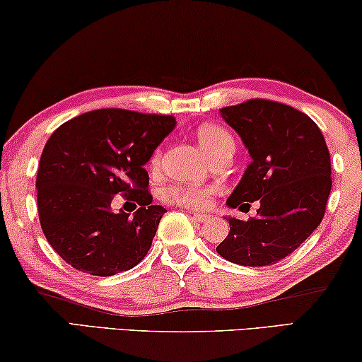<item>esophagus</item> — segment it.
<instances>
[{
  "label": "esophagus",
  "instance_id": "esophagus-1",
  "mask_svg": "<svg viewBox=\"0 0 362 362\" xmlns=\"http://www.w3.org/2000/svg\"><path fill=\"white\" fill-rule=\"evenodd\" d=\"M193 219L198 221V223H206V221H209V216L203 213H193Z\"/></svg>",
  "mask_w": 362,
  "mask_h": 362
}]
</instances>
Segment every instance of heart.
I'll return each mask as SVG.
<instances>
[{"instance_id": "b5f03b06", "label": "heart", "mask_w": 362, "mask_h": 362, "mask_svg": "<svg viewBox=\"0 0 362 362\" xmlns=\"http://www.w3.org/2000/svg\"><path fill=\"white\" fill-rule=\"evenodd\" d=\"M197 138L204 153L208 154L209 159L218 158L221 154H233L235 143L233 134L228 129L214 125V123H206L202 125L197 132ZM160 160V149H156L153 158H151V167H158ZM213 195L211 187L203 185H174L167 188L165 197L180 206L185 208H204L208 206L209 197Z\"/></svg>"}]
</instances>
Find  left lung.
Instances as JSON below:
<instances>
[{
  "label": "left lung",
  "instance_id": "left-lung-1",
  "mask_svg": "<svg viewBox=\"0 0 362 362\" xmlns=\"http://www.w3.org/2000/svg\"><path fill=\"white\" fill-rule=\"evenodd\" d=\"M249 149L252 163L228 198L230 208L260 202L257 218H226L230 230L216 247L228 262L273 265L322 223L332 190V164L317 123L294 107L250 99L221 109Z\"/></svg>",
  "mask_w": 362,
  "mask_h": 362
}]
</instances>
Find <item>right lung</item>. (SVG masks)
<instances>
[{
  "label": "right lung",
  "mask_w": 362,
  "mask_h": 362,
  "mask_svg": "<svg viewBox=\"0 0 362 362\" xmlns=\"http://www.w3.org/2000/svg\"><path fill=\"white\" fill-rule=\"evenodd\" d=\"M174 127L172 115L99 109L48 138L35 180L39 219L68 265L112 276L146 257L167 209L153 204L144 164ZM118 192L139 204L133 218L111 209Z\"/></svg>",
  "instance_id": "add662e5"
}]
</instances>
